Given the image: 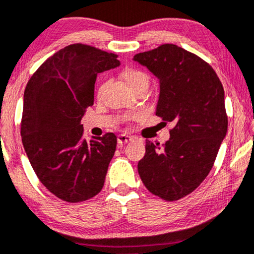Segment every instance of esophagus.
I'll list each match as a JSON object with an SVG mask.
<instances>
[{"label": "esophagus", "instance_id": "esophagus-1", "mask_svg": "<svg viewBox=\"0 0 254 254\" xmlns=\"http://www.w3.org/2000/svg\"><path fill=\"white\" fill-rule=\"evenodd\" d=\"M133 138L130 137V135H127V134H120L119 137H117V143L119 145H126V143L131 142Z\"/></svg>", "mask_w": 254, "mask_h": 254}]
</instances>
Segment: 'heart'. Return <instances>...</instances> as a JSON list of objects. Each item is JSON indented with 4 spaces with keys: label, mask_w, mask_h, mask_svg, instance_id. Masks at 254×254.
I'll return each instance as SVG.
<instances>
[{
    "label": "heart",
    "mask_w": 254,
    "mask_h": 254,
    "mask_svg": "<svg viewBox=\"0 0 254 254\" xmlns=\"http://www.w3.org/2000/svg\"><path fill=\"white\" fill-rule=\"evenodd\" d=\"M122 77L131 91L142 88V86H145V88L148 86V75H147L143 70L138 69V68H127V69H124L122 71ZM105 86L106 83H104V84L100 86L99 96L104 92Z\"/></svg>",
    "instance_id": "1"
}]
</instances>
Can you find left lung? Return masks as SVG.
<instances>
[{
  "label": "left lung",
  "instance_id": "1",
  "mask_svg": "<svg viewBox=\"0 0 254 254\" xmlns=\"http://www.w3.org/2000/svg\"><path fill=\"white\" fill-rule=\"evenodd\" d=\"M160 83L156 115L172 122L164 148L146 140L138 172L150 192L165 200L190 194L209 175L228 127L225 91L209 64L175 44L133 57Z\"/></svg>",
  "mask_w": 254,
  "mask_h": 254
}]
</instances>
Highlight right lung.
I'll return each instance as SVG.
<instances>
[{"mask_svg": "<svg viewBox=\"0 0 254 254\" xmlns=\"http://www.w3.org/2000/svg\"><path fill=\"white\" fill-rule=\"evenodd\" d=\"M117 56L71 44L41 65L24 92L22 145L37 178L57 197L83 202L101 190L116 135L83 139L81 120L93 105L97 75L120 66Z\"/></svg>", "mask_w": 254, "mask_h": 254, "instance_id": "1", "label": "right lung"}]
</instances>
